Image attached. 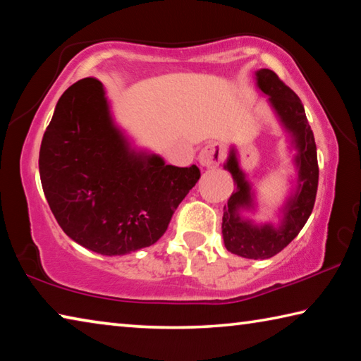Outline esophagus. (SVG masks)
<instances>
[{"label":"esophagus","instance_id":"1","mask_svg":"<svg viewBox=\"0 0 361 361\" xmlns=\"http://www.w3.org/2000/svg\"><path fill=\"white\" fill-rule=\"evenodd\" d=\"M197 159H199L200 166L207 167V169L219 166V162H221V159H223L221 146L216 143H210V145L204 146V148L200 149Z\"/></svg>","mask_w":361,"mask_h":361}]
</instances>
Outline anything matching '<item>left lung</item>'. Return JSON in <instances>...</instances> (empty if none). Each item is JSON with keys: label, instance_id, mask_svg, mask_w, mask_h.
Listing matches in <instances>:
<instances>
[{"label": "left lung", "instance_id": "1", "mask_svg": "<svg viewBox=\"0 0 361 361\" xmlns=\"http://www.w3.org/2000/svg\"><path fill=\"white\" fill-rule=\"evenodd\" d=\"M255 84L267 97L269 106L288 137L290 151H295L291 156L295 176L290 180L291 189L277 212L279 221L256 223L253 218L243 216V212H258V200L240 167L237 148L231 146L224 169L232 175L237 189L229 197L228 207H224L221 232L228 252L248 259H267L295 239L312 213L319 186V162L314 133L299 97L272 70L255 71Z\"/></svg>", "mask_w": 361, "mask_h": 361}]
</instances>
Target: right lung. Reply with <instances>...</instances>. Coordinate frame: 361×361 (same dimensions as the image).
<instances>
[{
  "label": "right lung",
  "instance_id": "obj_1",
  "mask_svg": "<svg viewBox=\"0 0 361 361\" xmlns=\"http://www.w3.org/2000/svg\"><path fill=\"white\" fill-rule=\"evenodd\" d=\"M39 176L71 240L121 256L161 239L200 170L169 166L156 152L137 148L116 124L103 84L84 78L57 102L41 142Z\"/></svg>",
  "mask_w": 361,
  "mask_h": 361
}]
</instances>
